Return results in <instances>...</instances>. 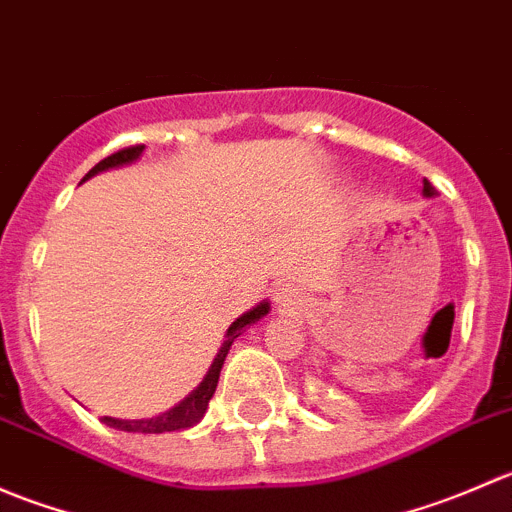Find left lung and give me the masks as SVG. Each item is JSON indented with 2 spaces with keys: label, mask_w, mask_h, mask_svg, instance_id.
<instances>
[{
  "label": "left lung",
  "mask_w": 512,
  "mask_h": 512,
  "mask_svg": "<svg viewBox=\"0 0 512 512\" xmlns=\"http://www.w3.org/2000/svg\"><path fill=\"white\" fill-rule=\"evenodd\" d=\"M423 195H426V198H431V195H436V190H433V185L428 183V180H423Z\"/></svg>",
  "instance_id": "8db88e82"
}]
</instances>
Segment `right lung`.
Wrapping results in <instances>:
<instances>
[{
	"mask_svg": "<svg viewBox=\"0 0 512 512\" xmlns=\"http://www.w3.org/2000/svg\"><path fill=\"white\" fill-rule=\"evenodd\" d=\"M143 148H146V146H128V148H123V151L111 153V156L103 158L101 163H96L94 168H91L89 173H86V178H91V175L101 173V170H106V168H116V165L131 163V160H136L138 156H141ZM267 309H270V304H267V302L257 304L255 309H250V312L242 314V317L237 319V322L230 324V329H227L225 344H223V347H220L218 356H215L213 366H210V371H208V376H205V379H203V384H200L198 389H195L193 394L188 396V399L180 401V404L175 406V409L165 411V414H160L156 418H141V421H126V418H111V416H101V421L106 423V426L118 428V431H128V433H165V431H180V428L195 426V423H198L200 418H203L205 409H208V401L213 399L215 389H218L220 369H223L225 356H227V352H230L232 342H235V339L240 337L242 329L250 327V324H255L257 319L265 317Z\"/></svg>",
	"mask_w": 512,
	"mask_h": 512,
	"instance_id": "obj_1",
	"label": "right lung"
}]
</instances>
